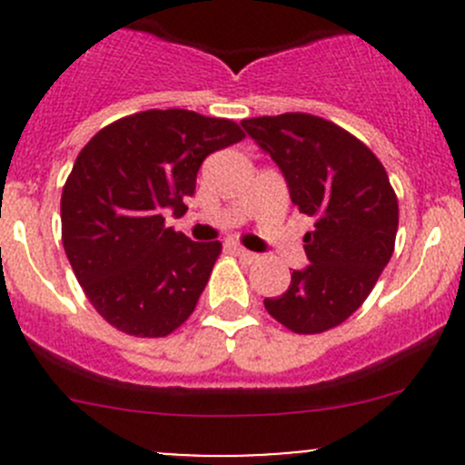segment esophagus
<instances>
[{
	"mask_svg": "<svg viewBox=\"0 0 465 465\" xmlns=\"http://www.w3.org/2000/svg\"><path fill=\"white\" fill-rule=\"evenodd\" d=\"M229 250H232L233 254L238 256V259H242V261H247V262L259 261V254H254V252L245 250V247H241V245H229Z\"/></svg>",
	"mask_w": 465,
	"mask_h": 465,
	"instance_id": "esophagus-1",
	"label": "esophagus"
}]
</instances>
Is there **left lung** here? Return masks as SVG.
<instances>
[{
    "label": "left lung",
    "instance_id": "left-lung-1",
    "mask_svg": "<svg viewBox=\"0 0 465 465\" xmlns=\"http://www.w3.org/2000/svg\"><path fill=\"white\" fill-rule=\"evenodd\" d=\"M283 173L299 213L315 220L303 236L308 262L288 290L265 299L276 322L303 335L353 315L393 254L398 200L387 171L362 142L302 112L241 121Z\"/></svg>",
    "mask_w": 465,
    "mask_h": 465
}]
</instances>
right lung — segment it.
I'll list each match as a JSON object with an SVG mask.
<instances>
[{
	"instance_id": "1",
	"label": "right lung",
	"mask_w": 465,
	"mask_h": 465,
	"mask_svg": "<svg viewBox=\"0 0 465 465\" xmlns=\"http://www.w3.org/2000/svg\"><path fill=\"white\" fill-rule=\"evenodd\" d=\"M245 137L233 121L148 110L114 121L81 150L63 189V245L98 315L137 337L189 320L220 242L163 224L184 213L203 162Z\"/></svg>"
}]
</instances>
